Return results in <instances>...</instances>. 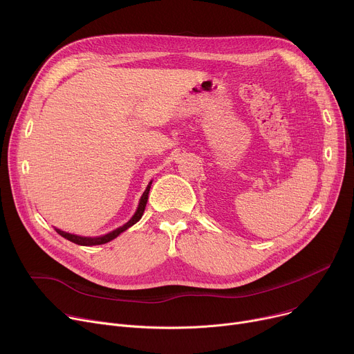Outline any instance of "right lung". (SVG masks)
<instances>
[{
    "instance_id": "right-lung-1",
    "label": "right lung",
    "mask_w": 354,
    "mask_h": 354,
    "mask_svg": "<svg viewBox=\"0 0 354 354\" xmlns=\"http://www.w3.org/2000/svg\"><path fill=\"white\" fill-rule=\"evenodd\" d=\"M151 183L153 182H149L148 183V186H147V189H145V192L142 193V196H141V198H140V205H138V209H137V212H136V214L130 218V221L129 223H126L123 227H119V228H116L115 231H112V232H109V234H106V235H102V236H96V238H88V236H78V235H74V234H68V232H64V231H60V230H56L62 236H64L66 239H68V241H71V242H74V243H78V245H82V246H92V245H102V243H106V242H109V241H112V239H115L119 234H122L123 231H126L127 228H130L131 225H134L140 218H141V216H142V213H144V210H145V205H147V200H148V193H149V187H151Z\"/></svg>"
}]
</instances>
